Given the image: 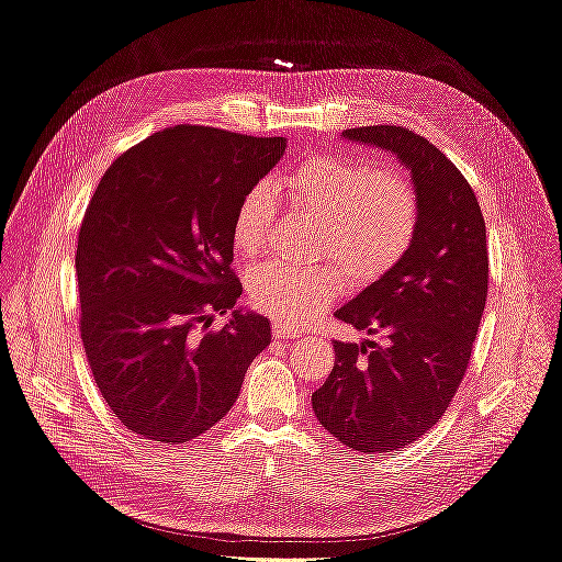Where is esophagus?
I'll list each match as a JSON object with an SVG mask.
<instances>
[{
    "label": "esophagus",
    "mask_w": 562,
    "mask_h": 562,
    "mask_svg": "<svg viewBox=\"0 0 562 562\" xmlns=\"http://www.w3.org/2000/svg\"><path fill=\"white\" fill-rule=\"evenodd\" d=\"M271 333H274V337H279V339H297V337H302V330L285 326V323H274V326H271Z\"/></svg>",
    "instance_id": "obj_1"
}]
</instances>
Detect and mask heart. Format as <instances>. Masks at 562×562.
Here are the masks:
<instances>
[{"label": "heart", "instance_id": "b5f03b06", "mask_svg": "<svg viewBox=\"0 0 562 562\" xmlns=\"http://www.w3.org/2000/svg\"><path fill=\"white\" fill-rule=\"evenodd\" d=\"M291 206L318 223L316 255L342 262L349 277L370 283L394 269L413 248L419 229V196L413 182L391 168L316 155L279 178ZM274 199L265 184L244 194L234 213L232 244L258 258L271 241ZM345 291L337 267L265 262L248 274L252 307L281 323H302Z\"/></svg>", "mask_w": 562, "mask_h": 562}]
</instances>
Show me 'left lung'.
Segmentation results:
<instances>
[{"label": "left lung", "instance_id": "8db88e82", "mask_svg": "<svg viewBox=\"0 0 562 562\" xmlns=\"http://www.w3.org/2000/svg\"><path fill=\"white\" fill-rule=\"evenodd\" d=\"M342 135L396 155L419 196L413 248L335 312L380 342L335 339L333 372L312 394L323 427L375 457L427 434L462 384L487 297V239L471 184L427 138L391 124Z\"/></svg>", "mask_w": 562, "mask_h": 562}]
</instances>
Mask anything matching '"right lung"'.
<instances>
[{
  "mask_svg": "<svg viewBox=\"0 0 562 562\" xmlns=\"http://www.w3.org/2000/svg\"><path fill=\"white\" fill-rule=\"evenodd\" d=\"M285 138L211 126L164 128L100 178L77 241L79 328L114 417L145 440L206 434L239 396L271 339L269 321L235 310L232 260L239 201L283 157Z\"/></svg>",
  "mask_w": 562,
  "mask_h": 562,
  "instance_id": "right-lung-1",
  "label": "right lung"
}]
</instances>
